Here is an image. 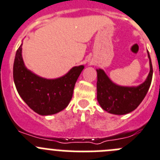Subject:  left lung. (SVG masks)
<instances>
[{
  "mask_svg": "<svg viewBox=\"0 0 160 160\" xmlns=\"http://www.w3.org/2000/svg\"><path fill=\"white\" fill-rule=\"evenodd\" d=\"M150 72L143 83L139 86H120L113 83L103 69L97 72V100L100 107L114 115H125L134 111L143 101L150 88L153 75L152 60L148 52Z\"/></svg>",
  "mask_w": 160,
  "mask_h": 160,
  "instance_id": "1",
  "label": "left lung"
}]
</instances>
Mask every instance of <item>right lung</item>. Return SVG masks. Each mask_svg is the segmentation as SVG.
<instances>
[{"label":"right lung","mask_w":160,"mask_h":160,"mask_svg":"<svg viewBox=\"0 0 160 160\" xmlns=\"http://www.w3.org/2000/svg\"><path fill=\"white\" fill-rule=\"evenodd\" d=\"M83 65L75 66L57 79L39 77L28 70L22 58V44L16 52L13 80L17 90L28 107L41 116L56 114L67 107Z\"/></svg>","instance_id":"right-lung-1"}]
</instances>
